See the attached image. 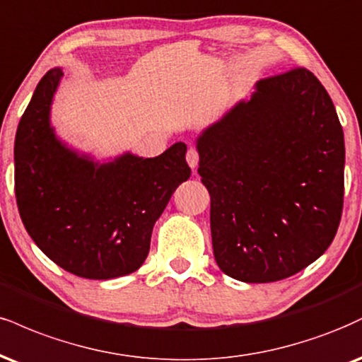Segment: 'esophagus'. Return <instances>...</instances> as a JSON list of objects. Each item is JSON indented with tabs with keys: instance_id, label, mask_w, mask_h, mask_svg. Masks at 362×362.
<instances>
[{
	"instance_id": "obj_1",
	"label": "esophagus",
	"mask_w": 362,
	"mask_h": 362,
	"mask_svg": "<svg viewBox=\"0 0 362 362\" xmlns=\"http://www.w3.org/2000/svg\"><path fill=\"white\" fill-rule=\"evenodd\" d=\"M187 163H189V167L192 168V170H195L197 168V165H199V151L195 150V148H189V151H187Z\"/></svg>"
}]
</instances>
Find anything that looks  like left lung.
<instances>
[{
    "label": "left lung",
    "instance_id": "left-lung-1",
    "mask_svg": "<svg viewBox=\"0 0 362 362\" xmlns=\"http://www.w3.org/2000/svg\"><path fill=\"white\" fill-rule=\"evenodd\" d=\"M195 145L226 275L278 281L324 255L341 223L346 148L332 99L310 71L258 81Z\"/></svg>",
    "mask_w": 362,
    "mask_h": 362
}]
</instances>
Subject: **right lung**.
I'll use <instances>...</instances> for the list:
<instances>
[{"label": "right lung", "mask_w": 362, "mask_h": 362, "mask_svg": "<svg viewBox=\"0 0 362 362\" xmlns=\"http://www.w3.org/2000/svg\"><path fill=\"white\" fill-rule=\"evenodd\" d=\"M64 72L50 69L21 116L15 138V194L35 245L65 272L89 280L119 278L145 263L151 230L182 182L187 145L155 158L129 151L98 162L67 146L50 123Z\"/></svg>", "instance_id": "right-lung-1"}]
</instances>
